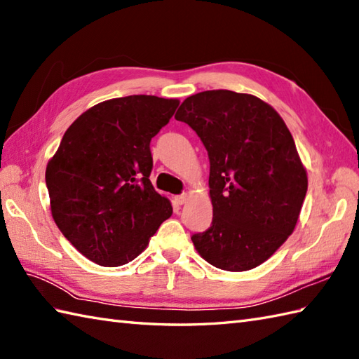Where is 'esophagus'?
Here are the masks:
<instances>
[{
    "label": "esophagus",
    "instance_id": "obj_1",
    "mask_svg": "<svg viewBox=\"0 0 359 359\" xmlns=\"http://www.w3.org/2000/svg\"><path fill=\"white\" fill-rule=\"evenodd\" d=\"M175 203H177V205H184L187 201H188V194L185 193V194H180V196H177V197H175Z\"/></svg>",
    "mask_w": 359,
    "mask_h": 359
}]
</instances>
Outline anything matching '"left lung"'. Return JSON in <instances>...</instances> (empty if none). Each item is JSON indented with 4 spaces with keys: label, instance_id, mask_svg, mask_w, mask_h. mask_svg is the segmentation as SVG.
I'll use <instances>...</instances> for the list:
<instances>
[{
    "label": "left lung",
    "instance_id": "left-lung-1",
    "mask_svg": "<svg viewBox=\"0 0 359 359\" xmlns=\"http://www.w3.org/2000/svg\"><path fill=\"white\" fill-rule=\"evenodd\" d=\"M175 120L210 158L212 222L191 236L197 253L226 271L261 265L293 233L309 185L284 120L261 98L226 89L188 97Z\"/></svg>",
    "mask_w": 359,
    "mask_h": 359
}]
</instances>
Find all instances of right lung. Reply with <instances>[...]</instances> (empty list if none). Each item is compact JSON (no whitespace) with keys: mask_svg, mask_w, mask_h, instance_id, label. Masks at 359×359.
<instances>
[{"mask_svg":"<svg viewBox=\"0 0 359 359\" xmlns=\"http://www.w3.org/2000/svg\"><path fill=\"white\" fill-rule=\"evenodd\" d=\"M179 103L156 95L98 103L67 128L48 162L52 217L89 261L131 262L172 215L171 202L149 180V143Z\"/></svg>","mask_w":359,"mask_h":359,"instance_id":"right-lung-1","label":"right lung"}]
</instances>
